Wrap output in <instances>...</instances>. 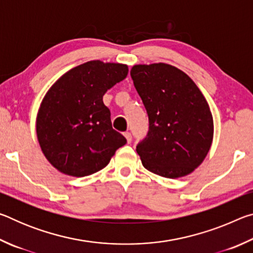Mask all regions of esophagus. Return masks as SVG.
Instances as JSON below:
<instances>
[{"instance_id":"obj_1","label":"esophagus","mask_w":253,"mask_h":253,"mask_svg":"<svg viewBox=\"0 0 253 253\" xmlns=\"http://www.w3.org/2000/svg\"><path fill=\"white\" fill-rule=\"evenodd\" d=\"M124 135H125V137H126L127 143H130L131 142V134H130V132L129 131H126Z\"/></svg>"}]
</instances>
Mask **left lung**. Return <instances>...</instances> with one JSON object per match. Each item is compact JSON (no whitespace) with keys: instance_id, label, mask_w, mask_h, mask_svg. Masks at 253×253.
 I'll return each instance as SVG.
<instances>
[{"instance_id":"left-lung-1","label":"left lung","mask_w":253,"mask_h":253,"mask_svg":"<svg viewBox=\"0 0 253 253\" xmlns=\"http://www.w3.org/2000/svg\"><path fill=\"white\" fill-rule=\"evenodd\" d=\"M130 77L148 115V131L136 151L144 168L177 178L198 168L213 138V118L198 85L166 63L137 65Z\"/></svg>"}]
</instances>
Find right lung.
Returning <instances> with one entry per match:
<instances>
[{
    "instance_id": "obj_1",
    "label": "right lung",
    "mask_w": 253,
    "mask_h": 253,
    "mask_svg": "<svg viewBox=\"0 0 253 253\" xmlns=\"http://www.w3.org/2000/svg\"><path fill=\"white\" fill-rule=\"evenodd\" d=\"M128 67L93 60L57 80L42 100L37 136L42 152L61 173L83 177L108 165L127 143L111 126L105 92L127 77Z\"/></svg>"
}]
</instances>
